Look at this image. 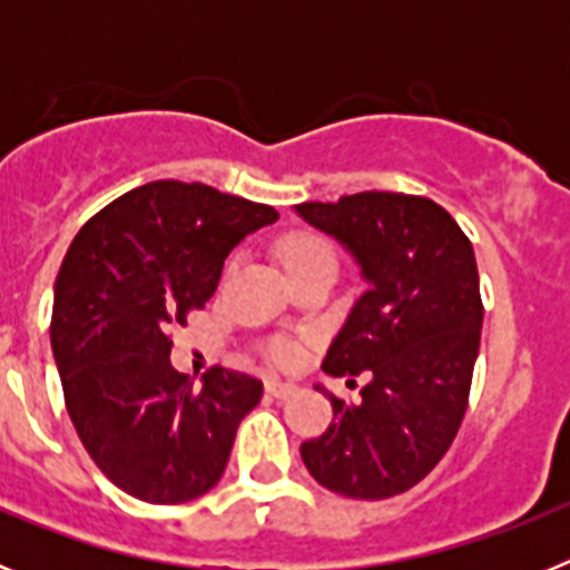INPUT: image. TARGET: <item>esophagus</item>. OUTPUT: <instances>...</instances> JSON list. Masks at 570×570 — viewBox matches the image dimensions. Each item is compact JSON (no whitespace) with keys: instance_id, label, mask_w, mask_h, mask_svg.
I'll list each match as a JSON object with an SVG mask.
<instances>
[{"instance_id":"1","label":"esophagus","mask_w":570,"mask_h":570,"mask_svg":"<svg viewBox=\"0 0 570 570\" xmlns=\"http://www.w3.org/2000/svg\"><path fill=\"white\" fill-rule=\"evenodd\" d=\"M265 391H268L271 396H276V400H285V396L296 394V385H294V382L268 380V382H265Z\"/></svg>"}]
</instances>
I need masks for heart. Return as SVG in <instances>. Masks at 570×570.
<instances>
[{
	"label": "heart",
	"mask_w": 570,
	"mask_h": 570,
	"mask_svg": "<svg viewBox=\"0 0 570 570\" xmlns=\"http://www.w3.org/2000/svg\"><path fill=\"white\" fill-rule=\"evenodd\" d=\"M282 262H285L288 274H299V271L316 268V265H334L336 268V250L320 234H291L285 245H282ZM274 360L291 362L294 360V347L276 345Z\"/></svg>",
	"instance_id": "1"
}]
</instances>
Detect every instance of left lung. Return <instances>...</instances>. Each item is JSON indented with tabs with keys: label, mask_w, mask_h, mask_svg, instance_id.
<instances>
[{
	"label": "left lung",
	"mask_w": 570,
	"mask_h": 570,
	"mask_svg": "<svg viewBox=\"0 0 570 570\" xmlns=\"http://www.w3.org/2000/svg\"><path fill=\"white\" fill-rule=\"evenodd\" d=\"M296 214L340 239L367 291L322 367L367 376L360 402L331 396L334 422L299 454L320 485L387 500L434 471L454 442L480 354L482 296L471 239L428 196L362 190Z\"/></svg>",
	"instance_id": "obj_1"
}]
</instances>
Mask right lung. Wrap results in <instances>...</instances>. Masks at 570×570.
Masks as SVG:
<instances>
[{"label": "right lung", "mask_w": 570, "mask_h": 570, "mask_svg": "<svg viewBox=\"0 0 570 570\" xmlns=\"http://www.w3.org/2000/svg\"><path fill=\"white\" fill-rule=\"evenodd\" d=\"M276 219L271 205L159 179L114 199L70 242L50 316L65 405L90 460L136 500L208 493L262 400L256 376L219 365L194 385L170 365L168 334L205 308L225 256Z\"/></svg>", "instance_id": "right-lung-1"}]
</instances>
